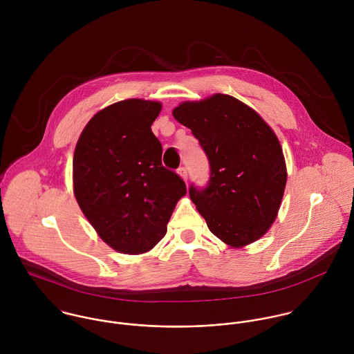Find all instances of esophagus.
Returning <instances> with one entry per match:
<instances>
[{
  "mask_svg": "<svg viewBox=\"0 0 354 354\" xmlns=\"http://www.w3.org/2000/svg\"><path fill=\"white\" fill-rule=\"evenodd\" d=\"M177 173H178V176L184 180V181H187V178H188V171H187V167H184V166H181V167H178L177 169Z\"/></svg>",
  "mask_w": 354,
  "mask_h": 354,
  "instance_id": "1",
  "label": "esophagus"
}]
</instances>
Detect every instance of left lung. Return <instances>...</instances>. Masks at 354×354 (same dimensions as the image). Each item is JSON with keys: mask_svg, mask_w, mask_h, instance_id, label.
<instances>
[{"mask_svg": "<svg viewBox=\"0 0 354 354\" xmlns=\"http://www.w3.org/2000/svg\"><path fill=\"white\" fill-rule=\"evenodd\" d=\"M174 118L189 128L209 163L204 188L191 201L209 232L241 248L259 240L277 218L286 185V165L274 131L245 103L225 94L183 102Z\"/></svg>", "mask_w": 354, "mask_h": 354, "instance_id": "obj_1", "label": "left lung"}]
</instances>
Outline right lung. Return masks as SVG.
I'll list each match as a JSON object with an SVG mask.
<instances>
[{"label":"right lung","instance_id":"add662e5","mask_svg":"<svg viewBox=\"0 0 354 354\" xmlns=\"http://www.w3.org/2000/svg\"><path fill=\"white\" fill-rule=\"evenodd\" d=\"M159 102L127 100L97 113L73 155V191L83 214L113 250L139 254L166 234L184 180L162 165L151 125Z\"/></svg>","mask_w":354,"mask_h":354}]
</instances>
